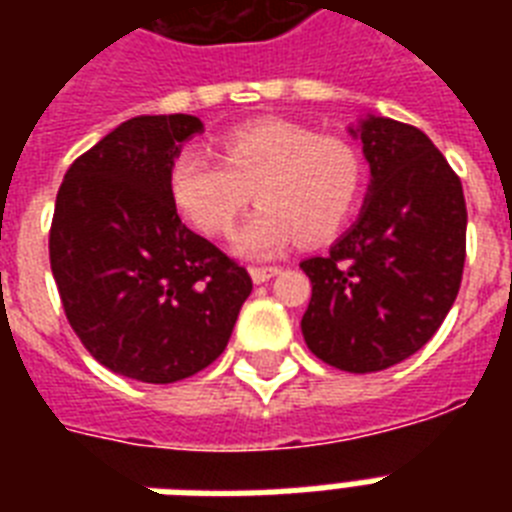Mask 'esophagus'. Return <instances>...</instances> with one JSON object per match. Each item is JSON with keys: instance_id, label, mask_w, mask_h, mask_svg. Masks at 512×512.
<instances>
[{"instance_id": "34e87169", "label": "esophagus", "mask_w": 512, "mask_h": 512, "mask_svg": "<svg viewBox=\"0 0 512 512\" xmlns=\"http://www.w3.org/2000/svg\"><path fill=\"white\" fill-rule=\"evenodd\" d=\"M276 273H281L279 265H252V268H249V276H252L255 284H265V281L273 279Z\"/></svg>"}]
</instances>
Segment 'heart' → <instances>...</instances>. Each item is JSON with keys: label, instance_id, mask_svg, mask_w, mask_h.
Here are the masks:
<instances>
[{"label": "heart", "instance_id": "obj_1", "mask_svg": "<svg viewBox=\"0 0 512 512\" xmlns=\"http://www.w3.org/2000/svg\"><path fill=\"white\" fill-rule=\"evenodd\" d=\"M364 188V164L348 140L319 138L300 124L263 119L220 138V159L185 146L170 164L180 215L207 236H223L247 209H260L233 236L247 257H271L300 236L332 239L348 223Z\"/></svg>", "mask_w": 512, "mask_h": 512}]
</instances>
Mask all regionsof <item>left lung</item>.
Here are the masks:
<instances>
[{
  "label": "left lung",
  "mask_w": 512,
  "mask_h": 512,
  "mask_svg": "<svg viewBox=\"0 0 512 512\" xmlns=\"http://www.w3.org/2000/svg\"><path fill=\"white\" fill-rule=\"evenodd\" d=\"M353 135L372 170L369 196L327 255L300 263L313 287L300 327L324 364L366 374L417 353L446 319L468 209L460 177L422 130L369 116Z\"/></svg>",
  "instance_id": "obj_1"
}]
</instances>
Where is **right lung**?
<instances>
[{
  "mask_svg": "<svg viewBox=\"0 0 512 512\" xmlns=\"http://www.w3.org/2000/svg\"><path fill=\"white\" fill-rule=\"evenodd\" d=\"M196 116H135L68 167L50 225L66 319L100 364L167 385L209 366L252 292L247 268L177 215L170 164Z\"/></svg>",
  "mask_w": 512,
  "mask_h": 512,
  "instance_id": "add662e5",
  "label": "right lung"
}]
</instances>
